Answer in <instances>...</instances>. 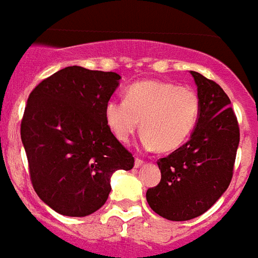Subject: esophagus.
I'll list each match as a JSON object with an SVG mask.
<instances>
[{
	"label": "esophagus",
	"mask_w": 258,
	"mask_h": 258,
	"mask_svg": "<svg viewBox=\"0 0 258 258\" xmlns=\"http://www.w3.org/2000/svg\"><path fill=\"white\" fill-rule=\"evenodd\" d=\"M134 165H135V167H141V166L143 165V161L139 159V158H135V163H134Z\"/></svg>",
	"instance_id": "esophagus-1"
}]
</instances>
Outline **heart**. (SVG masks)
Instances as JSON below:
<instances>
[{
	"label": "heart",
	"instance_id": "1",
	"mask_svg": "<svg viewBox=\"0 0 258 258\" xmlns=\"http://www.w3.org/2000/svg\"><path fill=\"white\" fill-rule=\"evenodd\" d=\"M201 112L200 95L191 88L159 80H143L130 86L124 100L105 103L108 128L121 143H128L141 128L147 150L174 151L196 130Z\"/></svg>",
	"mask_w": 258,
	"mask_h": 258
}]
</instances>
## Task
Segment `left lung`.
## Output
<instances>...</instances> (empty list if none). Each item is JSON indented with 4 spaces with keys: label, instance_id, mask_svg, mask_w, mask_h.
Returning a JSON list of instances; mask_svg holds the SVG:
<instances>
[{
    "label": "left lung",
    "instance_id": "8db88e82",
    "mask_svg": "<svg viewBox=\"0 0 258 258\" xmlns=\"http://www.w3.org/2000/svg\"><path fill=\"white\" fill-rule=\"evenodd\" d=\"M201 99L196 130L186 143L158 162L162 178L149 188L150 208L170 221L204 214L226 191L240 143L230 99L217 83L190 71Z\"/></svg>",
    "mask_w": 258,
    "mask_h": 258
}]
</instances>
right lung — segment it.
<instances>
[{"mask_svg":"<svg viewBox=\"0 0 258 258\" xmlns=\"http://www.w3.org/2000/svg\"><path fill=\"white\" fill-rule=\"evenodd\" d=\"M115 72L67 67L28 97L21 121L34 191L61 216L86 217L105 204L111 176L134 157L107 125L105 103L119 87Z\"/></svg>","mask_w":258,"mask_h":258,"instance_id":"1","label":"right lung"}]
</instances>
